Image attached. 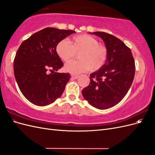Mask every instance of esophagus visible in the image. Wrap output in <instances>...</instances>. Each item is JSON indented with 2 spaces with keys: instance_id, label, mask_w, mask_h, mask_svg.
Segmentation results:
<instances>
[{
  "instance_id": "esophagus-1",
  "label": "esophagus",
  "mask_w": 155,
  "mask_h": 155,
  "mask_svg": "<svg viewBox=\"0 0 155 155\" xmlns=\"http://www.w3.org/2000/svg\"><path fill=\"white\" fill-rule=\"evenodd\" d=\"M71 76H72V78L73 79H76L78 78V75H74V74H72V75H71Z\"/></svg>"
}]
</instances>
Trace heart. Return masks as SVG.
<instances>
[{
	"mask_svg": "<svg viewBox=\"0 0 155 155\" xmlns=\"http://www.w3.org/2000/svg\"><path fill=\"white\" fill-rule=\"evenodd\" d=\"M56 51L64 61L68 62L79 53V60L68 63L64 67L71 74H79L90 70L96 71L104 66L107 58V50L104 45L91 35L82 34L74 36L72 41H61L56 46Z\"/></svg>",
	"mask_w": 155,
	"mask_h": 155,
	"instance_id": "1",
	"label": "heart"
}]
</instances>
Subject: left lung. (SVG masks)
I'll list each match as a JSON object with an SVG mask.
<instances>
[{
    "label": "left lung",
    "mask_w": 155,
    "mask_h": 155,
    "mask_svg": "<svg viewBox=\"0 0 155 155\" xmlns=\"http://www.w3.org/2000/svg\"><path fill=\"white\" fill-rule=\"evenodd\" d=\"M91 34L104 41L107 58L104 66L91 74L90 84L83 89L82 95L97 109H109L121 101L132 85L134 60L130 49L115 36L103 31Z\"/></svg>",
    "instance_id": "left-lung-1"
}]
</instances>
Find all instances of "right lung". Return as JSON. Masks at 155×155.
Segmentation results:
<instances>
[{
	"label": "right lung",
	"instance_id": "1",
	"mask_svg": "<svg viewBox=\"0 0 155 155\" xmlns=\"http://www.w3.org/2000/svg\"><path fill=\"white\" fill-rule=\"evenodd\" d=\"M74 33L73 30L46 28L20 45L14 59V75L22 94L31 104L46 106L62 95L70 74L54 72L63 66L56 46Z\"/></svg>",
	"mask_w": 155,
	"mask_h": 155
}]
</instances>
